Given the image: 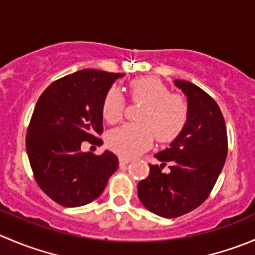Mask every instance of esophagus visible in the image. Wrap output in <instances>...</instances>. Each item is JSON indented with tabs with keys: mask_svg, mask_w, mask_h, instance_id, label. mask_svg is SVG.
I'll return each instance as SVG.
<instances>
[{
	"mask_svg": "<svg viewBox=\"0 0 255 255\" xmlns=\"http://www.w3.org/2000/svg\"><path fill=\"white\" fill-rule=\"evenodd\" d=\"M120 164L121 165H125V164H128V163L130 162V158H127V157H122V155H121L120 157Z\"/></svg>",
	"mask_w": 255,
	"mask_h": 255,
	"instance_id": "1",
	"label": "esophagus"
}]
</instances>
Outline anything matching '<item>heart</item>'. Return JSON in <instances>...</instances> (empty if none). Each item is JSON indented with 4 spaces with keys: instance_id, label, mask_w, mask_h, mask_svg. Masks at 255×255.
Returning a JSON list of instances; mask_svg holds the SVG:
<instances>
[{
    "instance_id": "1",
    "label": "heart",
    "mask_w": 255,
    "mask_h": 255,
    "mask_svg": "<svg viewBox=\"0 0 255 255\" xmlns=\"http://www.w3.org/2000/svg\"><path fill=\"white\" fill-rule=\"evenodd\" d=\"M128 93L133 103H140L135 120L115 128L107 134V144L113 152L133 157L147 149L154 135L162 143L177 139L187 127L189 105L183 96L170 93L169 88L157 77L135 78L128 83ZM126 101L121 91L111 87L102 101V116L108 123L122 121Z\"/></svg>"
}]
</instances>
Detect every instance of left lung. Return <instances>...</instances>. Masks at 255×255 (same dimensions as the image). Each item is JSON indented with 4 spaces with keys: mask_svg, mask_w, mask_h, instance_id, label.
Returning a JSON list of instances; mask_svg holds the SVG:
<instances>
[{
    "mask_svg": "<svg viewBox=\"0 0 255 255\" xmlns=\"http://www.w3.org/2000/svg\"><path fill=\"white\" fill-rule=\"evenodd\" d=\"M189 105V120L169 148L154 155L149 175L138 183V198L152 213L177 218L198 208L209 197L228 153V137L221 108L202 88L175 80ZM169 164L170 170L162 168Z\"/></svg>",
    "mask_w": 255,
    "mask_h": 255,
    "instance_id": "left-lung-1",
    "label": "left lung"
}]
</instances>
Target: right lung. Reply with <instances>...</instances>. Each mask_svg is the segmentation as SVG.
<instances>
[{
	"label": "right lung",
	"mask_w": 255,
	"mask_h": 255,
	"mask_svg": "<svg viewBox=\"0 0 255 255\" xmlns=\"http://www.w3.org/2000/svg\"><path fill=\"white\" fill-rule=\"evenodd\" d=\"M123 73L82 70L54 81L39 96L26 134L29 164L38 187L63 207H81L102 194L118 158L81 150L101 144L102 101Z\"/></svg>",
	"instance_id": "1"
}]
</instances>
